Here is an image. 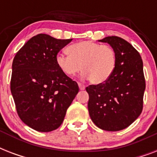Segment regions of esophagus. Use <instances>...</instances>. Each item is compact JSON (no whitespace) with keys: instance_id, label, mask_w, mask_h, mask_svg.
Here are the masks:
<instances>
[{"instance_id":"1","label":"esophagus","mask_w":157,"mask_h":157,"mask_svg":"<svg viewBox=\"0 0 157 157\" xmlns=\"http://www.w3.org/2000/svg\"><path fill=\"white\" fill-rule=\"evenodd\" d=\"M78 86H79V88H80V90H84L86 89V86H85V85H83V84L78 83Z\"/></svg>"}]
</instances>
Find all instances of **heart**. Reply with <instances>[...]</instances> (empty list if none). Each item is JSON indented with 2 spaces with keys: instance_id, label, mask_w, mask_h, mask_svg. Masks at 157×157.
<instances>
[{
  "instance_id": "obj_1",
  "label": "heart",
  "mask_w": 157,
  "mask_h": 157,
  "mask_svg": "<svg viewBox=\"0 0 157 157\" xmlns=\"http://www.w3.org/2000/svg\"><path fill=\"white\" fill-rule=\"evenodd\" d=\"M67 52L68 54H57L56 63L61 71L69 76L82 70L83 78L98 85L109 79L116 67V53L108 45L85 40L68 46Z\"/></svg>"
}]
</instances>
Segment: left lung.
I'll list each match as a JSON object with an SVG mask.
<instances>
[{
  "instance_id": "obj_1",
  "label": "left lung",
  "mask_w": 157,
  "mask_h": 157,
  "mask_svg": "<svg viewBox=\"0 0 157 157\" xmlns=\"http://www.w3.org/2000/svg\"><path fill=\"white\" fill-rule=\"evenodd\" d=\"M100 42L114 50L117 63L109 79L86 87L88 110L92 121L107 131H119L140 116L146 87L144 64L139 53L128 41L118 36H107Z\"/></svg>"
}]
</instances>
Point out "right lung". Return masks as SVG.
<instances>
[{"mask_svg":"<svg viewBox=\"0 0 157 157\" xmlns=\"http://www.w3.org/2000/svg\"><path fill=\"white\" fill-rule=\"evenodd\" d=\"M72 39L38 34L13 60L10 90L22 121L39 132L58 129L79 91L76 81L57 65L56 56Z\"/></svg>","mask_w":157,"mask_h":157,"instance_id":"add662e5","label":"right lung"}]
</instances>
